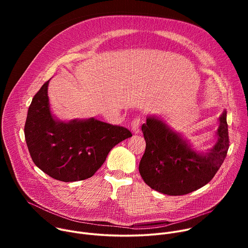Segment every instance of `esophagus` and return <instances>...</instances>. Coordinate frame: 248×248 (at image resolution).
I'll list each match as a JSON object with an SVG mask.
<instances>
[{"instance_id":"esophagus-1","label":"esophagus","mask_w":248,"mask_h":248,"mask_svg":"<svg viewBox=\"0 0 248 248\" xmlns=\"http://www.w3.org/2000/svg\"><path fill=\"white\" fill-rule=\"evenodd\" d=\"M140 124H141V120L140 118H135L132 123H131V129L132 131L137 134L140 132Z\"/></svg>"}]
</instances>
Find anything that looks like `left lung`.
<instances>
[{
  "mask_svg": "<svg viewBox=\"0 0 248 248\" xmlns=\"http://www.w3.org/2000/svg\"><path fill=\"white\" fill-rule=\"evenodd\" d=\"M218 142L208 153L191 150L180 134L162 121L149 117L143 124L145 152L139 172L152 189L168 195H185L207 185L222 166L230 146L227 112L219 119Z\"/></svg>",
  "mask_w": 248,
  "mask_h": 248,
  "instance_id": "8db88e82",
  "label": "left lung"
}]
</instances>
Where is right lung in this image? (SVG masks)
I'll return each mask as SVG.
<instances>
[{
    "mask_svg": "<svg viewBox=\"0 0 248 248\" xmlns=\"http://www.w3.org/2000/svg\"><path fill=\"white\" fill-rule=\"evenodd\" d=\"M48 84L49 80L34 95L28 109L24 135L30 156L55 180L70 183L91 178L111 149L132 134L95 119L56 121L50 112Z\"/></svg>",
    "mask_w": 248,
    "mask_h": 248,
    "instance_id": "1",
    "label": "right lung"
}]
</instances>
